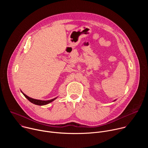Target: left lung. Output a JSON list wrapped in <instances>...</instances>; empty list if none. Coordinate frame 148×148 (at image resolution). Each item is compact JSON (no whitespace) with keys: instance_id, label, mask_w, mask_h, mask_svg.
I'll return each instance as SVG.
<instances>
[{"instance_id":"8db88e82","label":"left lung","mask_w":148,"mask_h":148,"mask_svg":"<svg viewBox=\"0 0 148 148\" xmlns=\"http://www.w3.org/2000/svg\"><path fill=\"white\" fill-rule=\"evenodd\" d=\"M116 101V99H115V100H114V101Z\"/></svg>"}]
</instances>
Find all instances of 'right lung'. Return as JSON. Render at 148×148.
<instances>
[{
	"label": "right lung",
	"instance_id": "add662e5",
	"mask_svg": "<svg viewBox=\"0 0 148 148\" xmlns=\"http://www.w3.org/2000/svg\"><path fill=\"white\" fill-rule=\"evenodd\" d=\"M21 91V90H20ZM21 92H22V93L24 95V96L30 101L32 103L35 104V105H47L51 102H53V101H54L56 98H57V97H56L53 99H50V100H46V101H44V100H40V99H34V98H30L29 97H28L27 95H26L25 94H24L22 91H21Z\"/></svg>",
	"mask_w": 148,
	"mask_h": 148
}]
</instances>
